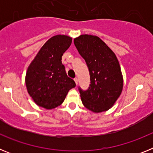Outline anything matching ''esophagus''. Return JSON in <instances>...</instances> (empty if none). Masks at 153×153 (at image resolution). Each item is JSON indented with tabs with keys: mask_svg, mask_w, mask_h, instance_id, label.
<instances>
[{
	"mask_svg": "<svg viewBox=\"0 0 153 153\" xmlns=\"http://www.w3.org/2000/svg\"><path fill=\"white\" fill-rule=\"evenodd\" d=\"M74 81H75L76 85H77L78 84V79H77V78H75V79H74Z\"/></svg>",
	"mask_w": 153,
	"mask_h": 153,
	"instance_id": "1",
	"label": "esophagus"
}]
</instances>
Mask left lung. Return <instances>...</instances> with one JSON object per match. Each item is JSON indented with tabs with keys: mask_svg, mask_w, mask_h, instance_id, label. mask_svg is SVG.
<instances>
[{
	"mask_svg": "<svg viewBox=\"0 0 153 153\" xmlns=\"http://www.w3.org/2000/svg\"><path fill=\"white\" fill-rule=\"evenodd\" d=\"M74 44L86 61L90 74L88 90L79 89L83 106L95 113L107 111L123 89V76L118 59L97 36L82 34L74 39Z\"/></svg>",
	"mask_w": 153,
	"mask_h": 153,
	"instance_id": "obj_1",
	"label": "left lung"
}]
</instances>
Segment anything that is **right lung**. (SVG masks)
<instances>
[{
  "label": "right lung",
  "mask_w": 153,
  "mask_h": 153,
  "mask_svg": "<svg viewBox=\"0 0 153 153\" xmlns=\"http://www.w3.org/2000/svg\"><path fill=\"white\" fill-rule=\"evenodd\" d=\"M72 43V37L55 35L42 46L27 70V93L37 106L52 109L60 106L70 89L76 86L68 77L62 56Z\"/></svg>",
  "instance_id": "obj_1"
}]
</instances>
